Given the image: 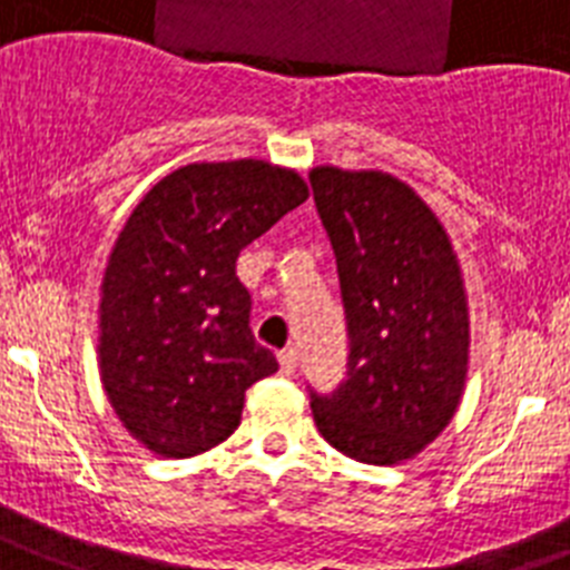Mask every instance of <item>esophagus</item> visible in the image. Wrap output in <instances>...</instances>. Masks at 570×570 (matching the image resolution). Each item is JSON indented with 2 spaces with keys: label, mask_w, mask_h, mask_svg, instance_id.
Returning <instances> with one entry per match:
<instances>
[{
  "label": "esophagus",
  "mask_w": 570,
  "mask_h": 570,
  "mask_svg": "<svg viewBox=\"0 0 570 570\" xmlns=\"http://www.w3.org/2000/svg\"><path fill=\"white\" fill-rule=\"evenodd\" d=\"M277 365H281V374H295V367H298V351H295V347H286V351L277 353Z\"/></svg>",
  "instance_id": "1"
}]
</instances>
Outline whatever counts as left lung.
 <instances>
[{"mask_svg": "<svg viewBox=\"0 0 570 570\" xmlns=\"http://www.w3.org/2000/svg\"><path fill=\"white\" fill-rule=\"evenodd\" d=\"M313 199L336 255L347 318V380L309 394L330 446L391 466L432 443L461 403L470 307L432 208L382 170L315 167Z\"/></svg>", "mask_w": 570, "mask_h": 570, "instance_id": "left-lung-1", "label": "left lung"}]
</instances>
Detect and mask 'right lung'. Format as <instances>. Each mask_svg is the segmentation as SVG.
I'll list each match as a JSON object with an SVG mask.
<instances>
[{
    "label": "right lung",
    "mask_w": 570,
    "mask_h": 570,
    "mask_svg": "<svg viewBox=\"0 0 570 570\" xmlns=\"http://www.w3.org/2000/svg\"><path fill=\"white\" fill-rule=\"evenodd\" d=\"M309 196L261 159L185 165L132 208L100 284V382L124 429L194 458L240 425L246 391L277 371L248 327L237 257Z\"/></svg>",
    "instance_id": "add662e5"
}]
</instances>
